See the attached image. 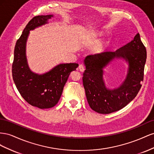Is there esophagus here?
Returning a JSON list of instances; mask_svg holds the SVG:
<instances>
[{"label": "esophagus", "instance_id": "esophagus-1", "mask_svg": "<svg viewBox=\"0 0 154 154\" xmlns=\"http://www.w3.org/2000/svg\"><path fill=\"white\" fill-rule=\"evenodd\" d=\"M79 69L81 72H83L85 71V68L82 64H81V65H79Z\"/></svg>", "mask_w": 154, "mask_h": 154}]
</instances>
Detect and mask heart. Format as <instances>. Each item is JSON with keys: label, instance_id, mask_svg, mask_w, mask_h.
Segmentation results:
<instances>
[{"label": "heart", "instance_id": "1", "mask_svg": "<svg viewBox=\"0 0 154 154\" xmlns=\"http://www.w3.org/2000/svg\"><path fill=\"white\" fill-rule=\"evenodd\" d=\"M94 36L96 38H100V37H101L103 36V34H102V33H100V32H97V33H95L94 34ZM107 45H108V42L107 41H104V42L100 43L97 47H96L95 50L97 52L102 51L105 49V48H106Z\"/></svg>", "mask_w": 154, "mask_h": 154}]
</instances>
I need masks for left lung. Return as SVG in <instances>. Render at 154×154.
Wrapping results in <instances>:
<instances>
[{"label": "left lung", "instance_id": "1", "mask_svg": "<svg viewBox=\"0 0 154 154\" xmlns=\"http://www.w3.org/2000/svg\"><path fill=\"white\" fill-rule=\"evenodd\" d=\"M146 59V50L139 33L116 51L86 57L83 61L86 69L82 80L90 108L99 113L108 114L126 106L135 97L141 87ZM119 60L127 64L126 76L119 87L110 89L105 83L104 69Z\"/></svg>", "mask_w": 154, "mask_h": 154}]
</instances>
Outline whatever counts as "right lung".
<instances>
[{"label":"right lung","mask_w":154,"mask_h":154,"mask_svg":"<svg viewBox=\"0 0 154 154\" xmlns=\"http://www.w3.org/2000/svg\"><path fill=\"white\" fill-rule=\"evenodd\" d=\"M54 15L33 17L17 40L14 50L12 75L21 96L29 104L41 109L50 108L58 103L64 86L77 63L57 64L50 71L39 74L30 69L26 56V43L30 31L49 23Z\"/></svg>","instance_id":"obj_1"}]
</instances>
